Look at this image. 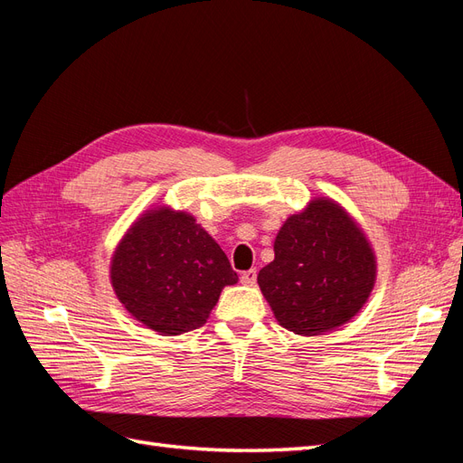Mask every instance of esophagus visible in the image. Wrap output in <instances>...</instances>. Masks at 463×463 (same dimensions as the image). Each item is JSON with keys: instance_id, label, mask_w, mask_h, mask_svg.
<instances>
[{"instance_id": "esophagus-1", "label": "esophagus", "mask_w": 463, "mask_h": 463, "mask_svg": "<svg viewBox=\"0 0 463 463\" xmlns=\"http://www.w3.org/2000/svg\"><path fill=\"white\" fill-rule=\"evenodd\" d=\"M241 284H245V286H255V284H257V270L250 269V270L241 272Z\"/></svg>"}]
</instances>
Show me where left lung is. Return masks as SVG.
Wrapping results in <instances>:
<instances>
[{"mask_svg": "<svg viewBox=\"0 0 463 463\" xmlns=\"http://www.w3.org/2000/svg\"><path fill=\"white\" fill-rule=\"evenodd\" d=\"M376 264L365 235L342 206L315 199L286 220L259 286L284 328L317 335L355 317L371 296Z\"/></svg>", "mask_w": 463, "mask_h": 463, "instance_id": "8db88e82", "label": "left lung"}]
</instances>
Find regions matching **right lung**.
I'll return each instance as SVG.
<instances>
[{
  "mask_svg": "<svg viewBox=\"0 0 463 463\" xmlns=\"http://www.w3.org/2000/svg\"><path fill=\"white\" fill-rule=\"evenodd\" d=\"M237 282L226 253L191 214L150 210L111 259V286L137 320L164 335L201 328L223 286Z\"/></svg>",
  "mask_w": 463,
  "mask_h": 463,
  "instance_id": "1",
  "label": "right lung"
}]
</instances>
